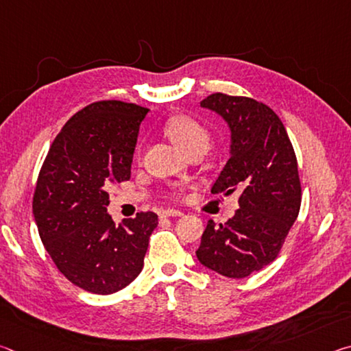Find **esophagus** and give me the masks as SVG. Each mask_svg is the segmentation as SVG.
I'll use <instances>...</instances> for the list:
<instances>
[{"label": "esophagus", "instance_id": "obj_1", "mask_svg": "<svg viewBox=\"0 0 351 351\" xmlns=\"http://www.w3.org/2000/svg\"><path fill=\"white\" fill-rule=\"evenodd\" d=\"M182 212L178 209H164L159 212V217H181Z\"/></svg>", "mask_w": 351, "mask_h": 351}]
</instances>
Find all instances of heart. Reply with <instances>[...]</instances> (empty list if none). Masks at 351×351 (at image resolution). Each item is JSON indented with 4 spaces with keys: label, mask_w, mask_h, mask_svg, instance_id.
Instances as JSON below:
<instances>
[{
    "label": "heart",
    "mask_w": 351,
    "mask_h": 351,
    "mask_svg": "<svg viewBox=\"0 0 351 351\" xmlns=\"http://www.w3.org/2000/svg\"><path fill=\"white\" fill-rule=\"evenodd\" d=\"M165 133H167L171 141L186 153L193 147H209L210 136L203 123L198 122L197 119L187 114H176L171 116L165 122Z\"/></svg>",
    "instance_id": "1"
}]
</instances>
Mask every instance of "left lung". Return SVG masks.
<instances>
[{"instance_id":"1","label":"left lung","mask_w":351,"mask_h":351,"mask_svg":"<svg viewBox=\"0 0 351 351\" xmlns=\"http://www.w3.org/2000/svg\"><path fill=\"white\" fill-rule=\"evenodd\" d=\"M201 106L215 111L230 130V158L212 193L240 192L224 224L209 219L197 257L206 268L243 278L277 258L300 210L302 187L287 130L268 105L215 93Z\"/></svg>"}]
</instances>
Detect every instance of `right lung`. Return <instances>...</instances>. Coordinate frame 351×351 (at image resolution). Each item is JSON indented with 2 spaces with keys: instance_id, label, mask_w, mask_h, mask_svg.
<instances>
[{
  "instance_id": "add662e5",
  "label": "right lung",
  "mask_w": 351,
  "mask_h": 351,
  "mask_svg": "<svg viewBox=\"0 0 351 351\" xmlns=\"http://www.w3.org/2000/svg\"><path fill=\"white\" fill-rule=\"evenodd\" d=\"M148 108L121 100L85 106L64 123L41 165L32 210L58 271L94 294H112L139 276L158 215L139 212L116 226L110 182L128 181Z\"/></svg>"
}]
</instances>
